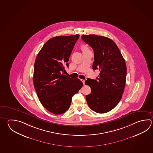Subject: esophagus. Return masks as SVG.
I'll list each match as a JSON object with an SVG mask.
<instances>
[{
	"mask_svg": "<svg viewBox=\"0 0 153 153\" xmlns=\"http://www.w3.org/2000/svg\"><path fill=\"white\" fill-rule=\"evenodd\" d=\"M81 81H82V82H83V84H85V80H84V79H82V80H81Z\"/></svg>",
	"mask_w": 153,
	"mask_h": 153,
	"instance_id": "esophagus-1",
	"label": "esophagus"
}]
</instances>
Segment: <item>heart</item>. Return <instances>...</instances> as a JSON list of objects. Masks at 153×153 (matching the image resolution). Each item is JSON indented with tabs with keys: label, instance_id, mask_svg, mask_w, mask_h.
I'll use <instances>...</instances> for the list:
<instances>
[{
	"label": "heart",
	"instance_id": "obj_1",
	"mask_svg": "<svg viewBox=\"0 0 153 153\" xmlns=\"http://www.w3.org/2000/svg\"><path fill=\"white\" fill-rule=\"evenodd\" d=\"M82 50L83 51H87V50H89V48H88V46H87V45H83L82 46Z\"/></svg>",
	"mask_w": 153,
	"mask_h": 153
}]
</instances>
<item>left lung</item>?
<instances>
[{"label": "left lung", "instance_id": "1", "mask_svg": "<svg viewBox=\"0 0 153 153\" xmlns=\"http://www.w3.org/2000/svg\"><path fill=\"white\" fill-rule=\"evenodd\" d=\"M94 52V70L100 71L96 79L88 78L85 84L91 93L86 96L90 108L96 113L109 112L118 104L124 91L127 66L114 42L109 38L95 35L81 36Z\"/></svg>", "mask_w": 153, "mask_h": 153}]
</instances>
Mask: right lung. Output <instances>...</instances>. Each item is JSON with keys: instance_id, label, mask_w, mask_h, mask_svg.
<instances>
[{"instance_id": "obj_1", "label": "right lung", "mask_w": 153, "mask_h": 153, "mask_svg": "<svg viewBox=\"0 0 153 153\" xmlns=\"http://www.w3.org/2000/svg\"><path fill=\"white\" fill-rule=\"evenodd\" d=\"M79 35L57 36L44 44L35 60L33 84L40 103L56 115L69 109L73 96L83 86L78 78L62 72Z\"/></svg>"}]
</instances>
